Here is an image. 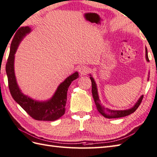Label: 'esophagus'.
I'll use <instances>...</instances> for the list:
<instances>
[{"instance_id": "34e87169", "label": "esophagus", "mask_w": 157, "mask_h": 157, "mask_svg": "<svg viewBox=\"0 0 157 157\" xmlns=\"http://www.w3.org/2000/svg\"><path fill=\"white\" fill-rule=\"evenodd\" d=\"M78 71L80 73L81 75H86L89 71V68L88 66L86 65H81L78 68Z\"/></svg>"}]
</instances>
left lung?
Here are the masks:
<instances>
[{
	"label": "left lung",
	"mask_w": 157,
	"mask_h": 157,
	"mask_svg": "<svg viewBox=\"0 0 157 157\" xmlns=\"http://www.w3.org/2000/svg\"><path fill=\"white\" fill-rule=\"evenodd\" d=\"M145 50H146V61L149 62L147 48H146ZM90 78L91 82H92V96H93V98H94V100L96 108H97V109H98V111L101 113L102 115L104 116L105 117L108 118V119H113V118L123 117L128 116L130 114H132V113H134L136 111V110L138 108L140 105V103H141V102L142 101V98H143V95H142L139 98L138 101L136 102V103L134 105V106H132V107L130 109H126V110H111L108 108H105L104 106H102L101 105V101H100V99H99L97 86H96L94 79L92 78L90 74ZM148 77H149V75H148ZM148 79H149V78H148Z\"/></svg>",
	"instance_id": "8db88e82"
}]
</instances>
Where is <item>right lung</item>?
<instances>
[{"mask_svg": "<svg viewBox=\"0 0 157 157\" xmlns=\"http://www.w3.org/2000/svg\"><path fill=\"white\" fill-rule=\"evenodd\" d=\"M31 31V28L28 26L21 27L18 29L13 37L6 65V73L8 78L9 90L15 102L33 119L38 121H55L65 114L68 88L71 82L79 78V74L76 71L67 77L59 84L51 98L46 101H36L23 94L16 80L14 69L15 54L20 42Z\"/></svg>", "mask_w": 157, "mask_h": 157, "instance_id": "1", "label": "right lung"}]
</instances>
